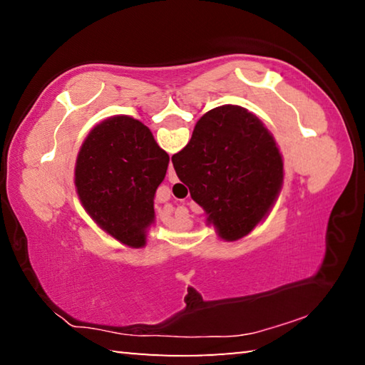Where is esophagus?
Returning a JSON list of instances; mask_svg holds the SVG:
<instances>
[{"instance_id":"esophagus-1","label":"esophagus","mask_w":365,"mask_h":365,"mask_svg":"<svg viewBox=\"0 0 365 365\" xmlns=\"http://www.w3.org/2000/svg\"><path fill=\"white\" fill-rule=\"evenodd\" d=\"M177 180H178V178H177V174H175V170H174V165L169 164V182L170 183H175Z\"/></svg>"}]
</instances>
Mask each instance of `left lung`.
<instances>
[{"mask_svg":"<svg viewBox=\"0 0 365 365\" xmlns=\"http://www.w3.org/2000/svg\"><path fill=\"white\" fill-rule=\"evenodd\" d=\"M169 154L143 122L114 115L96 123L76 160V190L86 214L122 245L143 248L154 224V193Z\"/></svg>","mask_w":365,"mask_h":365,"instance_id":"1","label":"left lung"}]
</instances>
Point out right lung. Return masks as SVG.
<instances>
[{"label": "right lung", "mask_w": 365, "mask_h": 365, "mask_svg": "<svg viewBox=\"0 0 365 365\" xmlns=\"http://www.w3.org/2000/svg\"><path fill=\"white\" fill-rule=\"evenodd\" d=\"M177 177L225 242L250 235L267 217L283 187V158L261 119L235 104L196 122L188 145L172 156Z\"/></svg>", "instance_id": "right-lung-1"}]
</instances>
